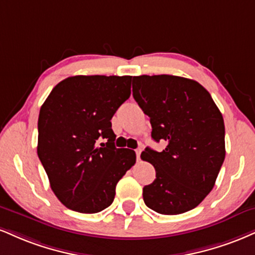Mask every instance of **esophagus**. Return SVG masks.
Here are the masks:
<instances>
[{
	"mask_svg": "<svg viewBox=\"0 0 255 255\" xmlns=\"http://www.w3.org/2000/svg\"><path fill=\"white\" fill-rule=\"evenodd\" d=\"M141 152H142V149H141V148H137V149H135V153H136V159H137V160H140V154H141Z\"/></svg>",
	"mask_w": 255,
	"mask_h": 255,
	"instance_id": "obj_1",
	"label": "esophagus"
}]
</instances>
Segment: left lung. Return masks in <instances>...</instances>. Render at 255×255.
I'll use <instances>...</instances> for the list:
<instances>
[{
    "instance_id": "left-lung-1",
    "label": "left lung",
    "mask_w": 255,
    "mask_h": 255,
    "mask_svg": "<svg viewBox=\"0 0 255 255\" xmlns=\"http://www.w3.org/2000/svg\"><path fill=\"white\" fill-rule=\"evenodd\" d=\"M133 97L148 115L152 139L166 142L162 152L141 153L155 168L143 202L162 215L194 209L213 190L226 157L220 109L198 82L171 75L133 77Z\"/></svg>"
}]
</instances>
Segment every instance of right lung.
<instances>
[{
	"mask_svg": "<svg viewBox=\"0 0 255 255\" xmlns=\"http://www.w3.org/2000/svg\"><path fill=\"white\" fill-rule=\"evenodd\" d=\"M131 76H73L52 89L40 108L38 157L52 191L73 211L108 208L135 152L116 148L113 116L130 96ZM100 137L106 144L97 145Z\"/></svg>",
	"mask_w": 255,
	"mask_h": 255,
	"instance_id": "1",
	"label": "right lung"
}]
</instances>
